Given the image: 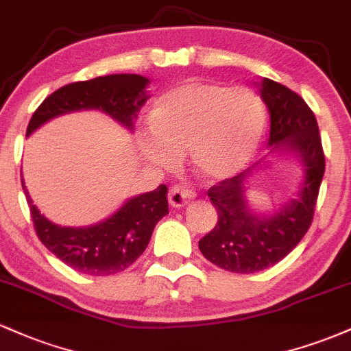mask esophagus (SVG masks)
<instances>
[{"instance_id": "34e87169", "label": "esophagus", "mask_w": 351, "mask_h": 351, "mask_svg": "<svg viewBox=\"0 0 351 351\" xmlns=\"http://www.w3.org/2000/svg\"><path fill=\"white\" fill-rule=\"evenodd\" d=\"M193 199H195V191L188 186H181V184H175L168 193V201L173 208L188 206Z\"/></svg>"}]
</instances>
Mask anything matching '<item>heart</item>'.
I'll use <instances>...</instances> for the list:
<instances>
[{
    "mask_svg": "<svg viewBox=\"0 0 351 351\" xmlns=\"http://www.w3.org/2000/svg\"><path fill=\"white\" fill-rule=\"evenodd\" d=\"M138 134L140 152L160 168L189 155L201 175L223 180L254 158L267 128V110L256 92L226 84L188 80L162 92Z\"/></svg>",
    "mask_w": 351,
    "mask_h": 351,
    "instance_id": "b5f03b06",
    "label": "heart"
}]
</instances>
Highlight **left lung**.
<instances>
[{
    "label": "left lung",
    "mask_w": 351,
    "mask_h": 351,
    "mask_svg": "<svg viewBox=\"0 0 351 351\" xmlns=\"http://www.w3.org/2000/svg\"><path fill=\"white\" fill-rule=\"evenodd\" d=\"M261 97L271 114L269 155L292 153L302 165V181L295 198L279 204L271 215L249 206L245 193L249 176L264 170L267 155L232 178L209 188L208 196L217 211V223L199 241V251L209 263L224 271L252 274L284 259L308 231L325 173V156L313 112L299 94L263 79Z\"/></svg>",
    "instance_id": "left-lung-1"
}]
</instances>
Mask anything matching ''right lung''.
<instances>
[{
  "label": "right lung",
  "instance_id": "add662e5",
  "mask_svg": "<svg viewBox=\"0 0 351 351\" xmlns=\"http://www.w3.org/2000/svg\"><path fill=\"white\" fill-rule=\"evenodd\" d=\"M150 80L138 74H110L58 88L31 117L26 136L49 120L80 110H100L134 130L140 108L147 102ZM36 234L64 264L88 276L122 272L142 256L153 229L168 215V188L160 184L150 193L127 199L112 216L84 228L59 226L41 215L21 180Z\"/></svg>",
  "mask_w": 351,
  "mask_h": 351
}]
</instances>
